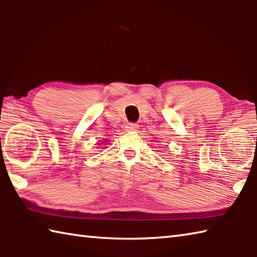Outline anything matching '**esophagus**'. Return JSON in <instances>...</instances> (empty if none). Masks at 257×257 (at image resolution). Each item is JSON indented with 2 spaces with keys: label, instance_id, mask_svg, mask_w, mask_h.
I'll use <instances>...</instances> for the list:
<instances>
[{
  "label": "esophagus",
  "instance_id": "34e87169",
  "mask_svg": "<svg viewBox=\"0 0 257 257\" xmlns=\"http://www.w3.org/2000/svg\"><path fill=\"white\" fill-rule=\"evenodd\" d=\"M125 128H127L128 132H136L138 125L136 123H128L127 127H125Z\"/></svg>",
  "mask_w": 257,
  "mask_h": 257
}]
</instances>
